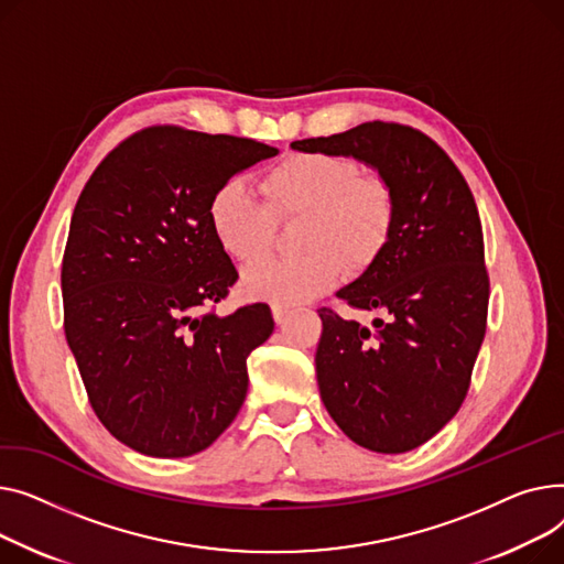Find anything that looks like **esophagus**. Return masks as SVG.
<instances>
[{
  "label": "esophagus",
  "instance_id": "34e87169",
  "mask_svg": "<svg viewBox=\"0 0 564 564\" xmlns=\"http://www.w3.org/2000/svg\"><path fill=\"white\" fill-rule=\"evenodd\" d=\"M271 310H273V318H275V323H284V318L289 316V307H286V305H273Z\"/></svg>",
  "mask_w": 564,
  "mask_h": 564
}]
</instances>
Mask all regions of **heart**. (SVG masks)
I'll return each mask as SVG.
<instances>
[{"label": "heart", "instance_id": "1", "mask_svg": "<svg viewBox=\"0 0 564 564\" xmlns=\"http://www.w3.org/2000/svg\"><path fill=\"white\" fill-rule=\"evenodd\" d=\"M263 200L239 177L216 186L207 216L218 246L241 263L267 257L278 223L303 218L297 259L263 261L246 271L243 289L273 305L305 303L333 289L346 267L367 271L384 252L395 225V193L352 156L291 152L261 177Z\"/></svg>", "mask_w": 564, "mask_h": 564}]
</instances>
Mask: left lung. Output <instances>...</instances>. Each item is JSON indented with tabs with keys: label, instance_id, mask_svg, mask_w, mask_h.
Instances as JSON below:
<instances>
[{
	"label": "left lung",
	"instance_id": "obj_1",
	"mask_svg": "<svg viewBox=\"0 0 564 564\" xmlns=\"http://www.w3.org/2000/svg\"><path fill=\"white\" fill-rule=\"evenodd\" d=\"M293 150L355 156L395 193L393 235L337 297L380 312L373 327L321 307L316 378L329 416L359 446L405 453L457 414L485 339L489 275L474 193L423 131L361 122Z\"/></svg>",
	"mask_w": 564,
	"mask_h": 564
}]
</instances>
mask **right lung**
Returning a JSON list of instances; mask_svg holds the SVG:
<instances>
[{"label":"right lung","mask_w":564,"mask_h":564,"mask_svg":"<svg viewBox=\"0 0 564 564\" xmlns=\"http://www.w3.org/2000/svg\"><path fill=\"white\" fill-rule=\"evenodd\" d=\"M275 154L252 139L152 124L86 182L61 263L63 329L93 412L124 446L188 457L239 414L248 355L275 323L267 303L214 312L239 273L207 205L218 184Z\"/></svg>","instance_id":"obj_1"}]
</instances>
